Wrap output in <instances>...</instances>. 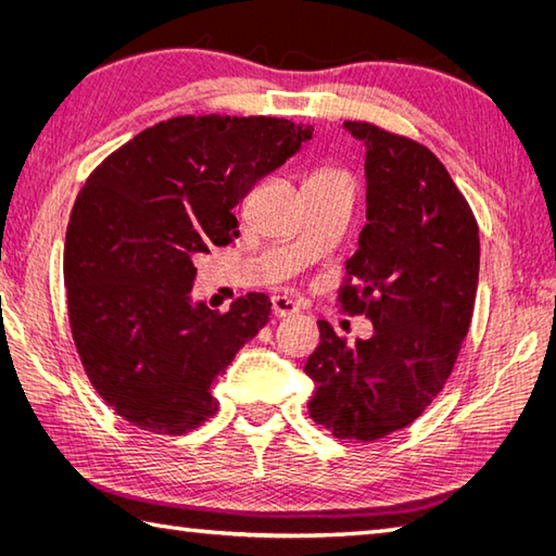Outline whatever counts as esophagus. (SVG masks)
Instances as JSON below:
<instances>
[{
  "mask_svg": "<svg viewBox=\"0 0 556 556\" xmlns=\"http://www.w3.org/2000/svg\"><path fill=\"white\" fill-rule=\"evenodd\" d=\"M299 313V305L287 296H271V315L275 317H291Z\"/></svg>",
  "mask_w": 556,
  "mask_h": 556,
  "instance_id": "1",
  "label": "esophagus"
}]
</instances>
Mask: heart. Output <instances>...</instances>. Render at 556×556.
I'll return each instance as SVG.
<instances>
[{
	"label": "heart",
	"mask_w": 556,
	"mask_h": 556,
	"mask_svg": "<svg viewBox=\"0 0 556 556\" xmlns=\"http://www.w3.org/2000/svg\"><path fill=\"white\" fill-rule=\"evenodd\" d=\"M315 174H327V172H315Z\"/></svg>",
	"instance_id": "b5f03b06"
}]
</instances>
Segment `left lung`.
Listing matches in <instances>:
<instances>
[{"mask_svg":"<svg viewBox=\"0 0 556 556\" xmlns=\"http://www.w3.org/2000/svg\"><path fill=\"white\" fill-rule=\"evenodd\" d=\"M365 146V224L341 289L346 311L375 334L349 346L320 320V346L305 363L315 382L311 418L339 440H380L406 428L442 392L473 317L478 224L432 152L346 122Z\"/></svg>","mask_w":556,"mask_h":556,"instance_id":"8db88e82","label":"left lung"}]
</instances>
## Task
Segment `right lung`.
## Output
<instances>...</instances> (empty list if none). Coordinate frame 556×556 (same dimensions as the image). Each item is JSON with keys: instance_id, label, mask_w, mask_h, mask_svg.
<instances>
[{"instance_id": "obj_1", "label": "right lung", "mask_w": 556, "mask_h": 556, "mask_svg": "<svg viewBox=\"0 0 556 556\" xmlns=\"http://www.w3.org/2000/svg\"><path fill=\"white\" fill-rule=\"evenodd\" d=\"M311 138L275 116H176L83 186L64 245L71 332L92 387L136 428L184 434L217 413L212 384L271 303L245 293L210 311L191 296L195 257L239 236L231 210Z\"/></svg>"}]
</instances>
